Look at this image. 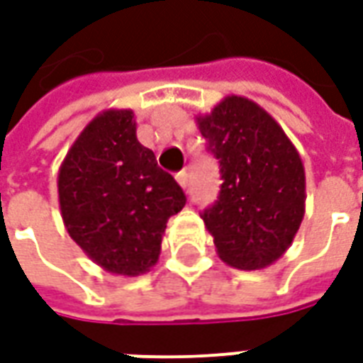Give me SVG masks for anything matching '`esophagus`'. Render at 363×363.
I'll return each mask as SVG.
<instances>
[{
	"label": "esophagus",
	"instance_id": "34e87169",
	"mask_svg": "<svg viewBox=\"0 0 363 363\" xmlns=\"http://www.w3.org/2000/svg\"><path fill=\"white\" fill-rule=\"evenodd\" d=\"M176 182H178L184 189H187V172H179L178 176H176Z\"/></svg>",
	"mask_w": 363,
	"mask_h": 363
}]
</instances>
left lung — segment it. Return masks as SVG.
<instances>
[{
	"label": "left lung",
	"mask_w": 363,
	"mask_h": 363,
	"mask_svg": "<svg viewBox=\"0 0 363 363\" xmlns=\"http://www.w3.org/2000/svg\"><path fill=\"white\" fill-rule=\"evenodd\" d=\"M195 120L224 179L216 203L201 214L218 257L243 271L272 265L306 213L298 150L271 113L245 96H226Z\"/></svg>",
	"instance_id": "1"
}]
</instances>
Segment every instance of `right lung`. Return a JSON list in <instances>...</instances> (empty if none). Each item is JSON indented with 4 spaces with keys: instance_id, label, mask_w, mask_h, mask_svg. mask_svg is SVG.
Listing matches in <instances>:
<instances>
[{
    "instance_id": "obj_1",
    "label": "right lung",
    "mask_w": 363,
    "mask_h": 363,
    "mask_svg": "<svg viewBox=\"0 0 363 363\" xmlns=\"http://www.w3.org/2000/svg\"><path fill=\"white\" fill-rule=\"evenodd\" d=\"M67 234L98 267L139 277L156 265L170 216L185 195L137 141L133 110H104L84 127L57 174Z\"/></svg>"
}]
</instances>
